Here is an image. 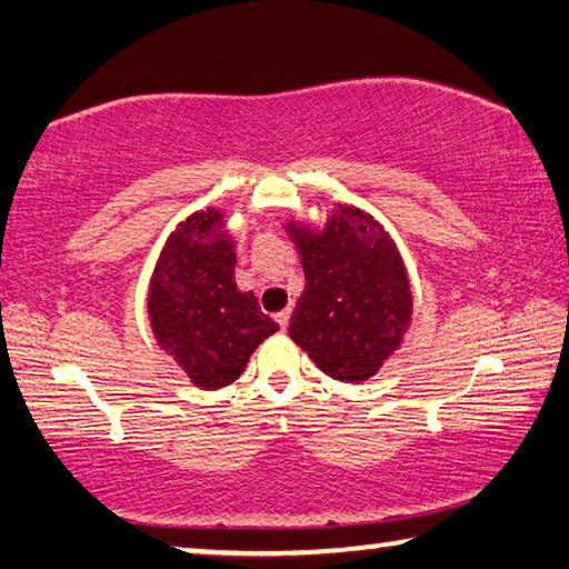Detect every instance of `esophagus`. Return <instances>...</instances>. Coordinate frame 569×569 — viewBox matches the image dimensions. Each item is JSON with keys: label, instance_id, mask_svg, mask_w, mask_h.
<instances>
[{"label": "esophagus", "instance_id": "obj_1", "mask_svg": "<svg viewBox=\"0 0 569 569\" xmlns=\"http://www.w3.org/2000/svg\"><path fill=\"white\" fill-rule=\"evenodd\" d=\"M288 319H291V308H286V311L276 313V321H278V326H281V329H286V326H288Z\"/></svg>", "mask_w": 569, "mask_h": 569}]
</instances>
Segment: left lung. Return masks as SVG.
Here are the masks:
<instances>
[{
	"label": "left lung",
	"instance_id": "8db88e82",
	"mask_svg": "<svg viewBox=\"0 0 569 569\" xmlns=\"http://www.w3.org/2000/svg\"><path fill=\"white\" fill-rule=\"evenodd\" d=\"M306 288L288 336L323 373L346 383L371 379L411 323V286L401 253L379 220L339 206L326 226H286Z\"/></svg>",
	"mask_w": 569,
	"mask_h": 569
}]
</instances>
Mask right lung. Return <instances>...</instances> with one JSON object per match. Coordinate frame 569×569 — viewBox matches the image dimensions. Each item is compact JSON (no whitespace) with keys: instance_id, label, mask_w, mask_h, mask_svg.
<instances>
[{"instance_id":"1","label":"right lung","mask_w":569,"mask_h":569,"mask_svg":"<svg viewBox=\"0 0 569 569\" xmlns=\"http://www.w3.org/2000/svg\"><path fill=\"white\" fill-rule=\"evenodd\" d=\"M223 226L216 208L182 220L162 248L148 291L160 349L206 391L233 383L258 343L278 331L258 298L236 286V240Z\"/></svg>"}]
</instances>
